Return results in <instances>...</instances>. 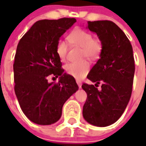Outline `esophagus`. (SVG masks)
<instances>
[{
  "label": "esophagus",
  "instance_id": "1",
  "mask_svg": "<svg viewBox=\"0 0 146 146\" xmlns=\"http://www.w3.org/2000/svg\"><path fill=\"white\" fill-rule=\"evenodd\" d=\"M76 82H77V85H78V87H79L80 88H82V82L80 80H77Z\"/></svg>",
  "mask_w": 146,
  "mask_h": 146
}]
</instances>
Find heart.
I'll return each instance as SVG.
<instances>
[{
	"instance_id": "obj_1",
	"label": "heart",
	"mask_w": 146,
	"mask_h": 146,
	"mask_svg": "<svg viewBox=\"0 0 146 146\" xmlns=\"http://www.w3.org/2000/svg\"><path fill=\"white\" fill-rule=\"evenodd\" d=\"M68 41L74 47L82 48V55L83 58L96 60L101 55L103 50V44L101 40L94 38L92 33L82 28H76L68 36ZM69 47L63 40H59L55 47V52L61 61H65L67 58ZM68 74L77 80L85 77L90 69L88 62L70 63L65 67Z\"/></svg>"
}]
</instances>
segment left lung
Here are the masks:
<instances>
[{
    "mask_svg": "<svg viewBox=\"0 0 146 146\" xmlns=\"http://www.w3.org/2000/svg\"><path fill=\"white\" fill-rule=\"evenodd\" d=\"M88 28L97 34L103 50L87 77L96 82L95 86L102 82V89L82 84L87 94L82 115L89 123L104 127L116 122L129 102L135 70L133 50L129 38L113 22L88 21Z\"/></svg>",
    "mask_w": 146,
    "mask_h": 146,
    "instance_id": "8db88e82",
    "label": "left lung"
}]
</instances>
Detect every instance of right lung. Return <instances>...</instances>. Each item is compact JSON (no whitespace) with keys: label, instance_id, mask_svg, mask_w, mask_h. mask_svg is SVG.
I'll list each match as a JSON object with an SVG mask.
<instances>
[{"label":"right lung","instance_id":"add662e5","mask_svg":"<svg viewBox=\"0 0 146 146\" xmlns=\"http://www.w3.org/2000/svg\"><path fill=\"white\" fill-rule=\"evenodd\" d=\"M74 18L38 20L18 43L14 68L15 91L24 114L32 122L50 125L57 122L67 99L78 90L74 78L64 73L55 47ZM50 75L59 77L50 84Z\"/></svg>","mask_w":146,"mask_h":146}]
</instances>
